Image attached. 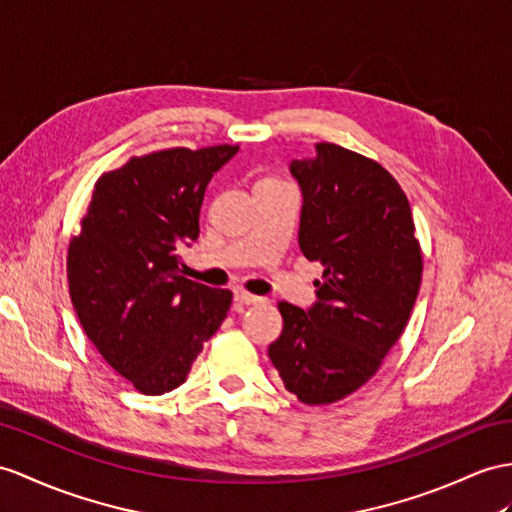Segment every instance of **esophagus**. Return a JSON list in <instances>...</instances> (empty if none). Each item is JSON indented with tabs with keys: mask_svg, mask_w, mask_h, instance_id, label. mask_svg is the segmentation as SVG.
<instances>
[{
	"mask_svg": "<svg viewBox=\"0 0 512 512\" xmlns=\"http://www.w3.org/2000/svg\"><path fill=\"white\" fill-rule=\"evenodd\" d=\"M234 299H236V304H241V306H252V304L263 302V297L252 295L247 291H234Z\"/></svg>",
	"mask_w": 512,
	"mask_h": 512,
	"instance_id": "obj_1",
	"label": "esophagus"
}]
</instances>
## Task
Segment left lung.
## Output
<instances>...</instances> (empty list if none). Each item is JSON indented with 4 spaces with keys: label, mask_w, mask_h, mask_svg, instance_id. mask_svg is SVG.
<instances>
[{
    "label": "left lung",
    "mask_w": 512,
    "mask_h": 512,
    "mask_svg": "<svg viewBox=\"0 0 512 512\" xmlns=\"http://www.w3.org/2000/svg\"><path fill=\"white\" fill-rule=\"evenodd\" d=\"M293 160L304 193L299 247L323 265L319 302H280L269 358L286 391L308 406L352 395L382 367L419 293L423 254L402 186L380 162L334 143Z\"/></svg>",
    "instance_id": "obj_1"
}]
</instances>
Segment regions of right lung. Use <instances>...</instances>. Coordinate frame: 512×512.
I'll list each match as a JSON object with an SVG mask.
<instances>
[{
  "mask_svg": "<svg viewBox=\"0 0 512 512\" xmlns=\"http://www.w3.org/2000/svg\"><path fill=\"white\" fill-rule=\"evenodd\" d=\"M239 145L171 147L132 156L95 182L67 280L89 341L143 395L186 380L226 319L232 291L182 276L178 247L197 241L206 186Z\"/></svg>",
  "mask_w": 512,
  "mask_h": 512,
  "instance_id": "right-lung-1",
  "label": "right lung"
}]
</instances>
